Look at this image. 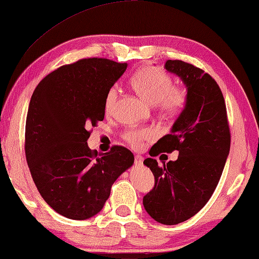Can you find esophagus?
Returning a JSON list of instances; mask_svg holds the SVG:
<instances>
[{
    "label": "esophagus",
    "mask_w": 259,
    "mask_h": 259,
    "mask_svg": "<svg viewBox=\"0 0 259 259\" xmlns=\"http://www.w3.org/2000/svg\"><path fill=\"white\" fill-rule=\"evenodd\" d=\"M143 157L140 155H136L135 156V164L136 165H142L143 164Z\"/></svg>",
    "instance_id": "1"
}]
</instances>
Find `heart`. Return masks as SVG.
Here are the masks:
<instances>
[{
	"label": "heart",
	"instance_id": "b5f03b06",
	"mask_svg": "<svg viewBox=\"0 0 259 259\" xmlns=\"http://www.w3.org/2000/svg\"><path fill=\"white\" fill-rule=\"evenodd\" d=\"M131 85L150 104H157L160 111L165 115H176L183 111L187 103V93L182 87L172 85L169 74L160 68L146 66L138 69L131 77ZM119 88L112 85L105 97L104 109L106 114H111L115 107ZM155 137V131L151 128L130 129L123 134V138L133 147L142 146L144 140Z\"/></svg>",
	"mask_w": 259,
	"mask_h": 259
}]
</instances>
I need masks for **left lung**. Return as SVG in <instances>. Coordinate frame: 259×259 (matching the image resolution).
I'll return each mask as SVG.
<instances>
[{
    "label": "left lung",
    "instance_id": "1",
    "mask_svg": "<svg viewBox=\"0 0 259 259\" xmlns=\"http://www.w3.org/2000/svg\"><path fill=\"white\" fill-rule=\"evenodd\" d=\"M164 67L186 84L187 103L171 133L157 140L150 155L179 154L162 165L152 157L144 161L155 184L143 204L156 222L176 225L198 213L211 198L230 153L231 133L222 90L208 73L183 60H166Z\"/></svg>",
    "mask_w": 259,
    "mask_h": 259
}]
</instances>
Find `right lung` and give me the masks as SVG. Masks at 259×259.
<instances>
[{
	"label": "right lung",
	"instance_id": "right-lung-1",
	"mask_svg": "<svg viewBox=\"0 0 259 259\" xmlns=\"http://www.w3.org/2000/svg\"><path fill=\"white\" fill-rule=\"evenodd\" d=\"M128 64L85 58L47 75L30 98L25 154L46 202L61 216L84 221L103 209L111 187L134 163L128 148L100 154L88 147L93 126L104 120L105 97Z\"/></svg>",
	"mask_w": 259,
	"mask_h": 259
}]
</instances>
